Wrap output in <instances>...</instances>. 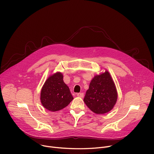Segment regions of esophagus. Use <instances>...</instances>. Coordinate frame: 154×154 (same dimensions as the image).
I'll list each match as a JSON object with an SVG mask.
<instances>
[{"label":"esophagus","mask_w":154,"mask_h":154,"mask_svg":"<svg viewBox=\"0 0 154 154\" xmlns=\"http://www.w3.org/2000/svg\"><path fill=\"white\" fill-rule=\"evenodd\" d=\"M84 95V93H82V92H80V93L77 94V96L79 97H80V98H83Z\"/></svg>","instance_id":"obj_1"}]
</instances>
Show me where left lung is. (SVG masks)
Wrapping results in <instances>:
<instances>
[{
  "mask_svg": "<svg viewBox=\"0 0 154 154\" xmlns=\"http://www.w3.org/2000/svg\"><path fill=\"white\" fill-rule=\"evenodd\" d=\"M117 97L115 83L109 71L106 70L92 79L84 101L93 112L103 114L114 108Z\"/></svg>",
  "mask_w": 154,
  "mask_h": 154,
  "instance_id": "obj_1",
  "label": "left lung"
}]
</instances>
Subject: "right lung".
Returning a JSON list of instances; mask_svg holds the SVG:
<instances>
[{
  "mask_svg": "<svg viewBox=\"0 0 154 154\" xmlns=\"http://www.w3.org/2000/svg\"><path fill=\"white\" fill-rule=\"evenodd\" d=\"M40 99L43 107L51 112L65 108L74 99L61 72H57L47 78L42 87Z\"/></svg>",
  "mask_w": 154,
  "mask_h": 154,
  "instance_id": "obj_1",
  "label": "right lung"
}]
</instances>
